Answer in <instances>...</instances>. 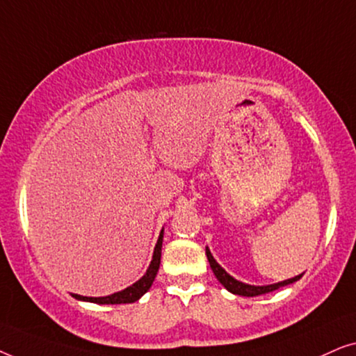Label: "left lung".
Returning a JSON list of instances; mask_svg holds the SVG:
<instances>
[{"instance_id":"8db88e82","label":"left lung","mask_w":356,"mask_h":356,"mask_svg":"<svg viewBox=\"0 0 356 356\" xmlns=\"http://www.w3.org/2000/svg\"><path fill=\"white\" fill-rule=\"evenodd\" d=\"M206 254H207V259H209V264H211V269L213 272V275L217 277V280L220 282V284L225 286L228 291H232L233 295H241V296H257V295H264V293H270V291L274 290H279L280 286H285V285H290L293 284V282L300 280L303 274L293 277V279H289V280H284V282H279V284H272V285H250V284H243V282L233 279L230 274H227L225 269L218 264V262L213 259V256L211 254V251H209V248H206Z\"/></svg>"}]
</instances>
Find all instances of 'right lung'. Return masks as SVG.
I'll return each instance as SVG.
<instances>
[{
	"label": "right lung",
	"instance_id": "1",
	"mask_svg": "<svg viewBox=\"0 0 356 356\" xmlns=\"http://www.w3.org/2000/svg\"><path fill=\"white\" fill-rule=\"evenodd\" d=\"M162 241H163V228L162 232H160L157 245L154 248V256H152V261H150L147 272H145V274L140 277L136 284L128 286V289L116 291V293L108 295V296H82L76 293H72V296H74L76 300L90 301V303H99V305H121V303H134V301H138L140 296H143L145 291L152 286L155 275H157L159 267H160V256H162Z\"/></svg>",
	"mask_w": 356,
	"mask_h": 356
}]
</instances>
